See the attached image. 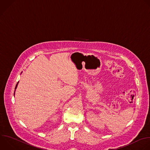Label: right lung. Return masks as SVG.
<instances>
[{"label":"right lung","mask_w":150,"mask_h":150,"mask_svg":"<svg viewBox=\"0 0 150 150\" xmlns=\"http://www.w3.org/2000/svg\"><path fill=\"white\" fill-rule=\"evenodd\" d=\"M18 83H17V84H16V87H15V89H16V88H17V86H18ZM14 95H15V92H14Z\"/></svg>","instance_id":"add662e5"}]
</instances>
